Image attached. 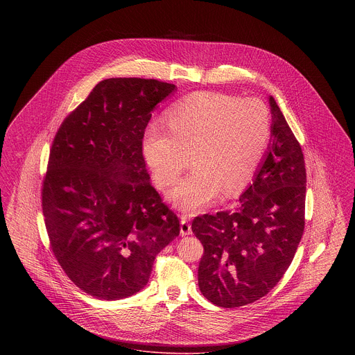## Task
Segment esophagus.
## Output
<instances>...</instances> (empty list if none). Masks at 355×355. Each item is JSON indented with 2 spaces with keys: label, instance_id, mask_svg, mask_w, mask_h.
I'll return each mask as SVG.
<instances>
[{
  "label": "esophagus",
  "instance_id": "34e87169",
  "mask_svg": "<svg viewBox=\"0 0 355 355\" xmlns=\"http://www.w3.org/2000/svg\"><path fill=\"white\" fill-rule=\"evenodd\" d=\"M181 234L182 236L191 234V225H190V220L186 214L181 216Z\"/></svg>",
  "mask_w": 355,
  "mask_h": 355
}]
</instances>
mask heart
I'll use <instances>...</instances> for the list:
<instances>
[{
  "label": "heart",
  "instance_id": "b5f03b06",
  "mask_svg": "<svg viewBox=\"0 0 355 355\" xmlns=\"http://www.w3.org/2000/svg\"><path fill=\"white\" fill-rule=\"evenodd\" d=\"M170 133L150 125L142 138V155L159 187L178 182L193 153L196 169L170 193L180 209L194 211L220 191L234 196L261 165L271 135L268 106L258 98L197 92L175 102L166 113Z\"/></svg>",
  "mask_w": 355,
  "mask_h": 355
}]
</instances>
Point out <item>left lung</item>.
<instances>
[{
	"label": "left lung",
	"mask_w": 355,
	"mask_h": 355,
	"mask_svg": "<svg viewBox=\"0 0 355 355\" xmlns=\"http://www.w3.org/2000/svg\"><path fill=\"white\" fill-rule=\"evenodd\" d=\"M269 150L234 210L196 217L203 245L198 286L211 304L239 307L265 297L286 272L304 230V153L270 97Z\"/></svg>",
	"instance_id": "obj_1"
}]
</instances>
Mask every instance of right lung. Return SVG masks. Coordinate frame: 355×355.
I'll return each mask as SVG.
<instances>
[{
	"label": "right lung",
	"mask_w": 355,
	"mask_h": 355,
	"mask_svg": "<svg viewBox=\"0 0 355 355\" xmlns=\"http://www.w3.org/2000/svg\"><path fill=\"white\" fill-rule=\"evenodd\" d=\"M174 90L152 78L103 80L53 139L41 193L51 252L98 300L144 288L155 255L180 234L142 155L153 109Z\"/></svg>",
	"instance_id": "add662e5"
}]
</instances>
